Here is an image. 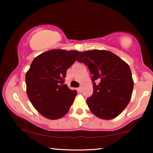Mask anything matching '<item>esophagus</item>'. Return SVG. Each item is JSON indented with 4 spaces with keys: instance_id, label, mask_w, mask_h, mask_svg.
<instances>
[{
    "instance_id": "34e87169",
    "label": "esophagus",
    "mask_w": 153,
    "mask_h": 153,
    "mask_svg": "<svg viewBox=\"0 0 153 153\" xmlns=\"http://www.w3.org/2000/svg\"><path fill=\"white\" fill-rule=\"evenodd\" d=\"M77 92H78L79 93H81L82 92V87L78 88H77Z\"/></svg>"
}]
</instances>
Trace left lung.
<instances>
[{"instance_id":"8db88e82","label":"left lung","mask_w":153,"mask_h":153,"mask_svg":"<svg viewBox=\"0 0 153 153\" xmlns=\"http://www.w3.org/2000/svg\"><path fill=\"white\" fill-rule=\"evenodd\" d=\"M77 61L84 63L92 75L94 91L86 100L91 112L102 120L117 117L132 94L134 81L128 65L105 50L84 51Z\"/></svg>"}]
</instances>
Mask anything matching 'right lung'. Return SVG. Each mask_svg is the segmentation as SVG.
I'll return each instance as SVG.
<instances>
[{
    "label": "right lung",
    "instance_id": "1",
    "mask_svg": "<svg viewBox=\"0 0 153 153\" xmlns=\"http://www.w3.org/2000/svg\"><path fill=\"white\" fill-rule=\"evenodd\" d=\"M82 52L53 49L33 59L25 74L30 102L41 115L57 120L66 115L77 95L64 84L66 71Z\"/></svg>",
    "mask_w": 153,
    "mask_h": 153
}]
</instances>
